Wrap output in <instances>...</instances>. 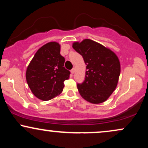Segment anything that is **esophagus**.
Returning a JSON list of instances; mask_svg holds the SVG:
<instances>
[{
    "label": "esophagus",
    "instance_id": "obj_1",
    "mask_svg": "<svg viewBox=\"0 0 148 148\" xmlns=\"http://www.w3.org/2000/svg\"><path fill=\"white\" fill-rule=\"evenodd\" d=\"M74 72H75V69L74 68H73L72 70H71V74H74Z\"/></svg>",
    "mask_w": 148,
    "mask_h": 148
}]
</instances>
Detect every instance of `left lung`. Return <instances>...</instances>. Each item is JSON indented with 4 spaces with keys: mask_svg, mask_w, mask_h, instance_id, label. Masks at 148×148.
<instances>
[{
    "mask_svg": "<svg viewBox=\"0 0 148 148\" xmlns=\"http://www.w3.org/2000/svg\"><path fill=\"white\" fill-rule=\"evenodd\" d=\"M73 49L82 56L86 64V78L77 88L81 96L92 103L105 101L115 90L120 64L114 52L93 40L74 42Z\"/></svg>",
    "mask_w": 148,
    "mask_h": 148,
    "instance_id": "obj_1",
    "label": "left lung"
}]
</instances>
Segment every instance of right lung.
Here are the masks:
<instances>
[{"label": "right lung", "instance_id": "right-lung-1", "mask_svg": "<svg viewBox=\"0 0 148 148\" xmlns=\"http://www.w3.org/2000/svg\"><path fill=\"white\" fill-rule=\"evenodd\" d=\"M60 45L51 42L37 50L25 73L27 84L38 99L47 101L60 95L70 72L64 67Z\"/></svg>", "mask_w": 148, "mask_h": 148}]
</instances>
